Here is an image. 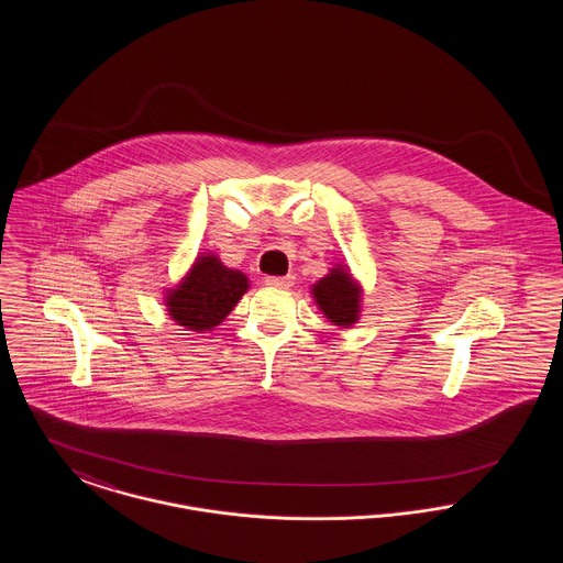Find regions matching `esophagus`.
Returning <instances> with one entry per match:
<instances>
[{
    "label": "esophagus",
    "mask_w": 563,
    "mask_h": 563,
    "mask_svg": "<svg viewBox=\"0 0 563 563\" xmlns=\"http://www.w3.org/2000/svg\"><path fill=\"white\" fill-rule=\"evenodd\" d=\"M266 283L274 285V287H294L295 276L294 274H287V276H268Z\"/></svg>",
    "instance_id": "esophagus-1"
}]
</instances>
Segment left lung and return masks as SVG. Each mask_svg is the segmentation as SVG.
<instances>
[{
    "mask_svg": "<svg viewBox=\"0 0 563 563\" xmlns=\"http://www.w3.org/2000/svg\"><path fill=\"white\" fill-rule=\"evenodd\" d=\"M312 294L329 321L350 327L358 319L361 291L352 283L349 272L340 268L331 269V274H327L314 285Z\"/></svg>",
    "mask_w": 563,
    "mask_h": 563,
    "instance_id": "left-lung-1",
    "label": "left lung"
}]
</instances>
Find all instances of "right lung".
I'll return each instance as SVG.
<instances>
[{"label": "right lung", "instance_id": "obj_1", "mask_svg": "<svg viewBox=\"0 0 563 563\" xmlns=\"http://www.w3.org/2000/svg\"><path fill=\"white\" fill-rule=\"evenodd\" d=\"M246 289L249 280L242 272L225 268L214 255H205L166 297L168 314L191 331H211L232 312Z\"/></svg>", "mask_w": 563, "mask_h": 563}]
</instances>
